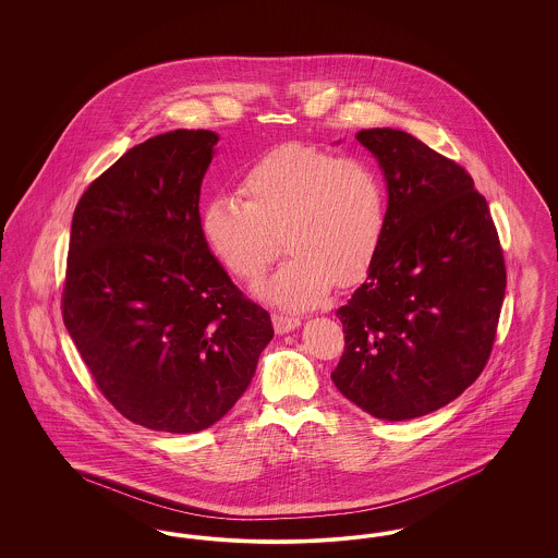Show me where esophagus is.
I'll list each match as a JSON object with an SVG mask.
<instances>
[{
	"label": "esophagus",
	"instance_id": "obj_1",
	"mask_svg": "<svg viewBox=\"0 0 558 558\" xmlns=\"http://www.w3.org/2000/svg\"><path fill=\"white\" fill-rule=\"evenodd\" d=\"M274 330L278 332V335H284V332H291L294 330L299 324H301V319L296 318V316H289V314H274Z\"/></svg>",
	"mask_w": 558,
	"mask_h": 558
}]
</instances>
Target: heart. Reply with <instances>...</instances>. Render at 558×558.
I'll return each instance as SVG.
<instances>
[{
  "label": "heart",
  "mask_w": 558,
  "mask_h": 558,
  "mask_svg": "<svg viewBox=\"0 0 558 558\" xmlns=\"http://www.w3.org/2000/svg\"><path fill=\"white\" fill-rule=\"evenodd\" d=\"M244 202L219 192L201 228L213 255L234 278L255 284L282 246L292 257L262 289L284 307H314L335 280L366 276L387 230V190L368 160L343 159L307 144H282L240 178Z\"/></svg>",
  "instance_id": "b5f03b06"
}]
</instances>
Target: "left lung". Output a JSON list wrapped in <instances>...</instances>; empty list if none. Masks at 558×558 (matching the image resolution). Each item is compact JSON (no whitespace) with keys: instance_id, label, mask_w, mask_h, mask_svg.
<instances>
[{"instance_id":"left-lung-1","label":"left lung","mask_w":558,"mask_h":558,"mask_svg":"<svg viewBox=\"0 0 558 558\" xmlns=\"http://www.w3.org/2000/svg\"><path fill=\"white\" fill-rule=\"evenodd\" d=\"M378 160L387 230L366 282L337 310V389L383 421L435 412L477 380L505 301V253L464 167L391 128L355 135Z\"/></svg>"}]
</instances>
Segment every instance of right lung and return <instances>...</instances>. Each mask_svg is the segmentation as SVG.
I'll return each instance as SVG.
<instances>
[{
  "label": "right lung",
  "mask_w": 558,
  "mask_h": 558,
  "mask_svg": "<svg viewBox=\"0 0 558 558\" xmlns=\"http://www.w3.org/2000/svg\"><path fill=\"white\" fill-rule=\"evenodd\" d=\"M215 144L207 130L155 135L96 178L73 215L64 326L100 393L153 430L215 425L274 337L203 236Z\"/></svg>",
  "instance_id": "obj_1"
}]
</instances>
